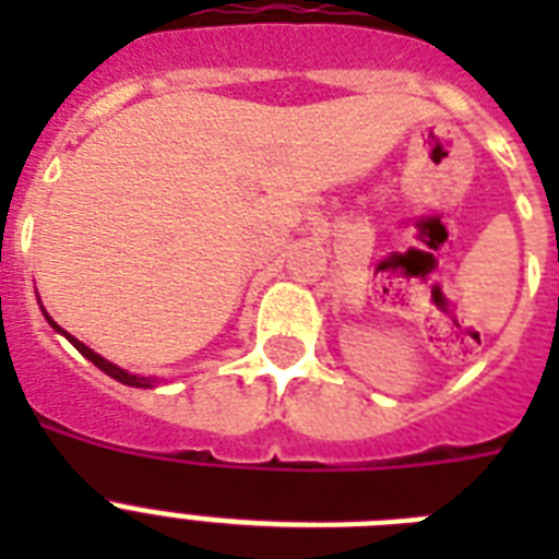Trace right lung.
Here are the masks:
<instances>
[{
    "label": "right lung",
    "instance_id": "1",
    "mask_svg": "<svg viewBox=\"0 0 559 559\" xmlns=\"http://www.w3.org/2000/svg\"><path fill=\"white\" fill-rule=\"evenodd\" d=\"M43 316H46V319H48V324H51V328H55L57 333H63L66 340L72 342L74 348L81 350L83 357L90 359L92 366H98L100 371H104V373H109V377H112V380L124 382V385H133V389H153V385H156V380H153V377H142V373H130V371H124V368L112 366V362H109V359H104V357H100V354H95V350H92V348H86V345H83L81 340H74L72 333H66L63 328H60V324H57L55 319H51V316L46 313V310H43Z\"/></svg>",
    "mask_w": 559,
    "mask_h": 559
}]
</instances>
